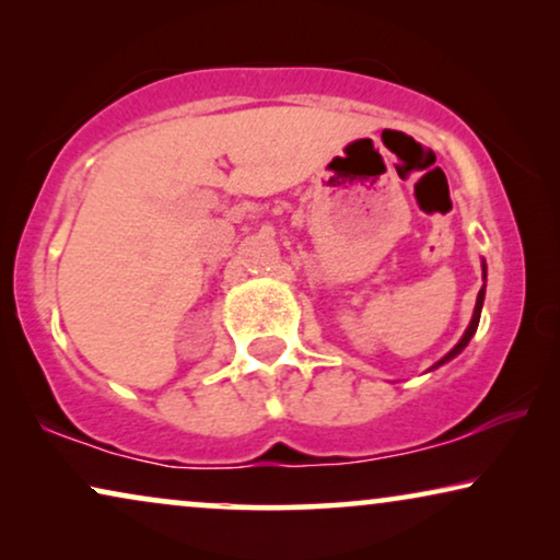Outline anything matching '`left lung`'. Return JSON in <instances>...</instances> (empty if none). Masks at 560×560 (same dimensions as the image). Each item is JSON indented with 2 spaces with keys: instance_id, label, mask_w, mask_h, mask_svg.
I'll list each match as a JSON object with an SVG mask.
<instances>
[{
  "instance_id": "obj_1",
  "label": "left lung",
  "mask_w": 560,
  "mask_h": 560,
  "mask_svg": "<svg viewBox=\"0 0 560 560\" xmlns=\"http://www.w3.org/2000/svg\"><path fill=\"white\" fill-rule=\"evenodd\" d=\"M481 267H485V280H487V265H481ZM481 305H485V285H481V290H479V295H477V305H474V316H471V324H469V328H466V331H464V336H462V341H458V343H456V347H454V349H451V351H448V354L441 359V362H435V364L431 366V370H435V366H441V364H446V362H448V359H454L456 354H462V351L466 349V343H469V341H471V336H474V334H477V326H479V316H481Z\"/></svg>"
}]
</instances>
